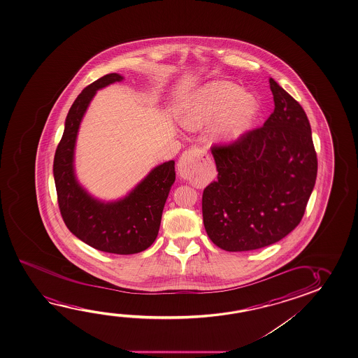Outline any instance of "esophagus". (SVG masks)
Here are the masks:
<instances>
[{
    "label": "esophagus",
    "instance_id": "1",
    "mask_svg": "<svg viewBox=\"0 0 358 358\" xmlns=\"http://www.w3.org/2000/svg\"><path fill=\"white\" fill-rule=\"evenodd\" d=\"M207 160V151L204 149H189L182 154L178 161V172L183 178H191Z\"/></svg>",
    "mask_w": 358,
    "mask_h": 358
}]
</instances>
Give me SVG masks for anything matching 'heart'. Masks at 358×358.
Returning <instances> with one entry per match:
<instances>
[{"instance_id": "b5f03b06", "label": "heart", "mask_w": 358, "mask_h": 358, "mask_svg": "<svg viewBox=\"0 0 358 358\" xmlns=\"http://www.w3.org/2000/svg\"><path fill=\"white\" fill-rule=\"evenodd\" d=\"M259 112V102L252 94L230 81L217 80L187 97L181 122L191 130L210 124L213 140L218 145L231 146L249 133Z\"/></svg>"}]
</instances>
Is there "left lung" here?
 <instances>
[{
    "label": "left lung",
    "instance_id": "8db88e82",
    "mask_svg": "<svg viewBox=\"0 0 358 358\" xmlns=\"http://www.w3.org/2000/svg\"><path fill=\"white\" fill-rule=\"evenodd\" d=\"M275 110L231 146H214L218 180L203 191L208 236L230 252L275 244L294 230L315 186L317 160L304 109L273 78Z\"/></svg>",
    "mask_w": 358,
    "mask_h": 358
}]
</instances>
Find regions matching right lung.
Listing matches in <instances>:
<instances>
[{
  "label": "right lung",
  "mask_w": 358,
  "mask_h": 358,
  "mask_svg": "<svg viewBox=\"0 0 358 358\" xmlns=\"http://www.w3.org/2000/svg\"><path fill=\"white\" fill-rule=\"evenodd\" d=\"M123 78L120 73H108L78 94L65 120L52 173L57 203L69 230L94 249L131 255L144 251L155 241L166 199L176 180L175 161L155 166L127 196L108 202L88 193L75 173L76 140L88 106L99 90Z\"/></svg>",
  "instance_id": "add662e5"
}]
</instances>
